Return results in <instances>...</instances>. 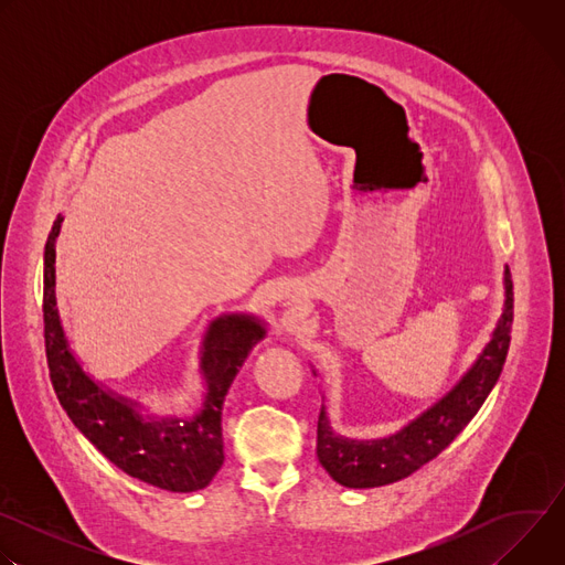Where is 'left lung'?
I'll list each match as a JSON object with an SVG mask.
<instances>
[{
    "label": "left lung",
    "instance_id": "obj_1",
    "mask_svg": "<svg viewBox=\"0 0 565 565\" xmlns=\"http://www.w3.org/2000/svg\"><path fill=\"white\" fill-rule=\"evenodd\" d=\"M503 281L505 303L490 342L456 386L416 420L386 438L353 440L333 431L327 407L321 405L317 420V458L340 486L355 490L380 488L412 476L425 462L434 460L478 414L503 371L510 349L514 319L510 268H505Z\"/></svg>",
    "mask_w": 565,
    "mask_h": 565
}]
</instances>
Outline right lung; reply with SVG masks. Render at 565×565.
Masks as SVG:
<instances>
[{"instance_id": "add662e5", "label": "right lung", "mask_w": 565, "mask_h": 565, "mask_svg": "<svg viewBox=\"0 0 565 565\" xmlns=\"http://www.w3.org/2000/svg\"><path fill=\"white\" fill-rule=\"evenodd\" d=\"M62 216L44 248V342L51 382L71 423L125 473L168 492H196L223 465L221 412L232 380L248 353L266 338L253 315L216 317L201 349L205 377L203 409L192 418L145 416L138 402L98 384L68 349L55 301V238Z\"/></svg>"}]
</instances>
